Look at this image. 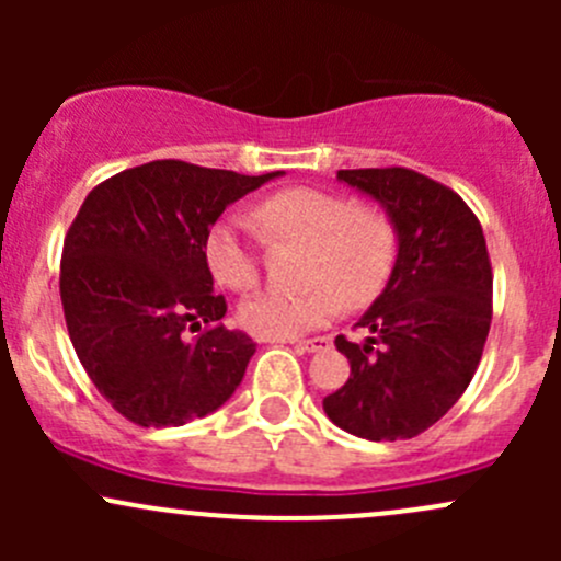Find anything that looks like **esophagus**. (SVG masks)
<instances>
[{"instance_id": "34e87169", "label": "esophagus", "mask_w": 561, "mask_h": 561, "mask_svg": "<svg viewBox=\"0 0 561 561\" xmlns=\"http://www.w3.org/2000/svg\"><path fill=\"white\" fill-rule=\"evenodd\" d=\"M293 347L301 350V353H320V350L331 347V336H314V339H298V342H290Z\"/></svg>"}]
</instances>
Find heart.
I'll return each mask as SVG.
<instances>
[{"instance_id":"1","label":"heart","mask_w":561,"mask_h":561,"mask_svg":"<svg viewBox=\"0 0 561 561\" xmlns=\"http://www.w3.org/2000/svg\"><path fill=\"white\" fill-rule=\"evenodd\" d=\"M260 230L274 244H304L298 293H263L241 307L239 320L263 339H296L322 328L344 309H364L386 290L399 254V230L386 208L360 206L339 192L293 186L254 208ZM219 285L249 293L260 285V249L239 222H217L203 244Z\"/></svg>"}]
</instances>
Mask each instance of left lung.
I'll return each instance as SVG.
<instances>
[{"label": "left lung", "instance_id": "obj_1", "mask_svg": "<svg viewBox=\"0 0 561 561\" xmlns=\"http://www.w3.org/2000/svg\"><path fill=\"white\" fill-rule=\"evenodd\" d=\"M336 179L386 206L399 254L386 290L358 320L369 339L336 336L350 377L322 410L371 443L412 439L461 399L483 358L494 293L483 228L450 186L410 168H358Z\"/></svg>", "mask_w": 561, "mask_h": 561}]
</instances>
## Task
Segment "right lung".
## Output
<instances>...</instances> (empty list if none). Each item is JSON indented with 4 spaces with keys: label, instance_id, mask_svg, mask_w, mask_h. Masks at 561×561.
Instances as JSON below:
<instances>
[{
    "label": "right lung",
    "instance_id": "right-lung-1",
    "mask_svg": "<svg viewBox=\"0 0 561 561\" xmlns=\"http://www.w3.org/2000/svg\"><path fill=\"white\" fill-rule=\"evenodd\" d=\"M276 175L154 160L94 186L72 219L59 271L70 342L135 426H184L239 388L254 342L219 322L228 304L203 244L230 203Z\"/></svg>",
    "mask_w": 561,
    "mask_h": 561
}]
</instances>
